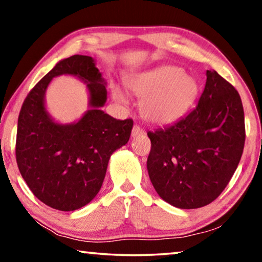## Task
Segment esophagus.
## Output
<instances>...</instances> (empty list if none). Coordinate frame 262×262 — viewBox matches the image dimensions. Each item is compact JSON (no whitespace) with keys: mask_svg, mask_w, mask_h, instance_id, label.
<instances>
[{"mask_svg":"<svg viewBox=\"0 0 262 262\" xmlns=\"http://www.w3.org/2000/svg\"><path fill=\"white\" fill-rule=\"evenodd\" d=\"M143 133H144V130L142 129V128H141L140 126L135 125L134 127H133V130H132V136H133V137H136V136H139V135H141V134H143Z\"/></svg>","mask_w":262,"mask_h":262,"instance_id":"34e87169","label":"esophagus"}]
</instances>
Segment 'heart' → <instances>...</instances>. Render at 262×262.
I'll return each instance as SVG.
<instances>
[{"mask_svg": "<svg viewBox=\"0 0 262 262\" xmlns=\"http://www.w3.org/2000/svg\"><path fill=\"white\" fill-rule=\"evenodd\" d=\"M127 88L141 99V114L155 125H168L184 117L196 100L200 91L198 79L176 66H162L132 75ZM117 103L128 99L120 88H112Z\"/></svg>", "mask_w": 262, "mask_h": 262, "instance_id": "heart-1", "label": "heart"}]
</instances>
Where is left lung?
Returning a JSON list of instances; mask_svg holds the SVG:
<instances>
[{"mask_svg":"<svg viewBox=\"0 0 262 262\" xmlns=\"http://www.w3.org/2000/svg\"><path fill=\"white\" fill-rule=\"evenodd\" d=\"M148 136L147 168L159 196L180 209L209 205L227 187L243 155L241 96L215 70H207L196 107Z\"/></svg>","mask_w":262,"mask_h":262,"instance_id":"8db88e82","label":"left lung"}]
</instances>
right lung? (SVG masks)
Segmentation results:
<instances>
[{
  "mask_svg": "<svg viewBox=\"0 0 262 262\" xmlns=\"http://www.w3.org/2000/svg\"><path fill=\"white\" fill-rule=\"evenodd\" d=\"M61 74L81 79L89 92V110L72 124L55 122L46 108L47 88ZM106 99V81L86 55L57 62L25 98L17 126V165L31 192L48 207L73 211L94 200L110 157L129 141L133 120L105 113Z\"/></svg>",
  "mask_w": 262,
  "mask_h": 262,
  "instance_id": "add662e5",
  "label": "right lung"
}]
</instances>
